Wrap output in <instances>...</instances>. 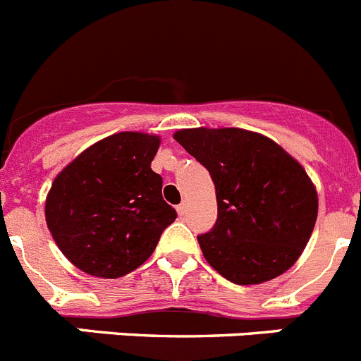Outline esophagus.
<instances>
[{
  "instance_id": "34e87169",
  "label": "esophagus",
  "mask_w": 361,
  "mask_h": 361,
  "mask_svg": "<svg viewBox=\"0 0 361 361\" xmlns=\"http://www.w3.org/2000/svg\"><path fill=\"white\" fill-rule=\"evenodd\" d=\"M186 209H188V207H186V204H178V206H177V213H178V216H184V214H186Z\"/></svg>"
}]
</instances>
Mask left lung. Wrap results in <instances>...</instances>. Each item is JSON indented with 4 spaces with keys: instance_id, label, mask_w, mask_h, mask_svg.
I'll return each mask as SVG.
<instances>
[{
    "instance_id": "left-lung-1",
    "label": "left lung",
    "mask_w": 361,
    "mask_h": 361,
    "mask_svg": "<svg viewBox=\"0 0 361 361\" xmlns=\"http://www.w3.org/2000/svg\"><path fill=\"white\" fill-rule=\"evenodd\" d=\"M175 141L207 168L218 218L198 236L207 263L236 284L281 276L308 245L319 197L299 161L245 128H184Z\"/></svg>"
}]
</instances>
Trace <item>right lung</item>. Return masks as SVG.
<instances>
[{
  "label": "right lung",
  "instance_id": "1",
  "mask_svg": "<svg viewBox=\"0 0 361 361\" xmlns=\"http://www.w3.org/2000/svg\"><path fill=\"white\" fill-rule=\"evenodd\" d=\"M161 137L118 132L85 148L55 177L46 224L82 272L116 279L145 263L177 213L150 168Z\"/></svg>",
  "mask_w": 361,
  "mask_h": 361
}]
</instances>
